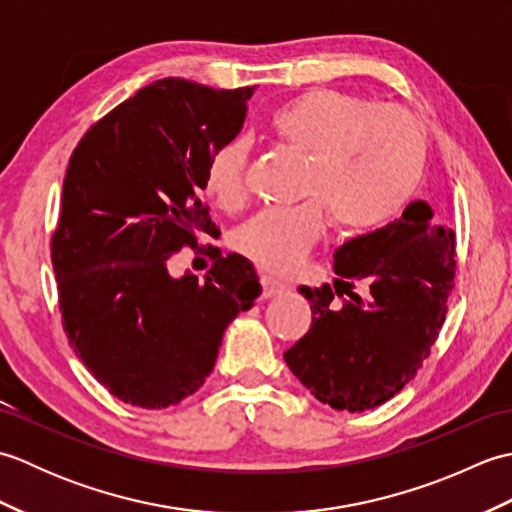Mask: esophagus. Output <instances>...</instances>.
<instances>
[{
	"instance_id": "1",
	"label": "esophagus",
	"mask_w": 512,
	"mask_h": 512,
	"mask_svg": "<svg viewBox=\"0 0 512 512\" xmlns=\"http://www.w3.org/2000/svg\"><path fill=\"white\" fill-rule=\"evenodd\" d=\"M259 284H262V297H264V299L277 297V295H281V292L286 290L284 284H279V281L270 279V277H262V279H259Z\"/></svg>"
}]
</instances>
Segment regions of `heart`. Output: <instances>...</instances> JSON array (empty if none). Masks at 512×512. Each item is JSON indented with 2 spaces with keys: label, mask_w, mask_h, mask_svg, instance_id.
I'll use <instances>...</instances> for the list:
<instances>
[{
  "label": "heart",
  "mask_w": 512,
  "mask_h": 512,
  "mask_svg": "<svg viewBox=\"0 0 512 512\" xmlns=\"http://www.w3.org/2000/svg\"><path fill=\"white\" fill-rule=\"evenodd\" d=\"M277 145L306 158L303 202L264 209L235 231V248L273 275L295 270L319 242L325 217L343 235L367 233L391 220L422 178V125L400 105L372 103L330 88L303 92L270 116ZM248 145L231 140L206 160L204 191L226 211L244 206Z\"/></svg>",
  "instance_id": "b5f03b06"
}]
</instances>
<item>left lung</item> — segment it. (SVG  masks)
Listing matches in <instances>:
<instances>
[{"label":"left lung","mask_w":512,"mask_h":512,"mask_svg":"<svg viewBox=\"0 0 512 512\" xmlns=\"http://www.w3.org/2000/svg\"><path fill=\"white\" fill-rule=\"evenodd\" d=\"M334 273V284L299 288L312 325L284 358L332 409H374L418 374L438 339L453 292L455 233L416 200L400 220L336 248Z\"/></svg>","instance_id":"1"}]
</instances>
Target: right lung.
<instances>
[{"label": "right lung", "instance_id": "obj_1", "mask_svg": "<svg viewBox=\"0 0 512 512\" xmlns=\"http://www.w3.org/2000/svg\"><path fill=\"white\" fill-rule=\"evenodd\" d=\"M255 88L162 79L94 123L72 151L50 257L63 330L90 374L127 405L195 394L222 334L262 292L242 255L198 248L220 228L200 200L204 167L231 143ZM184 245L214 259L204 280L168 275Z\"/></svg>", "mask_w": 512, "mask_h": 512}]
</instances>
